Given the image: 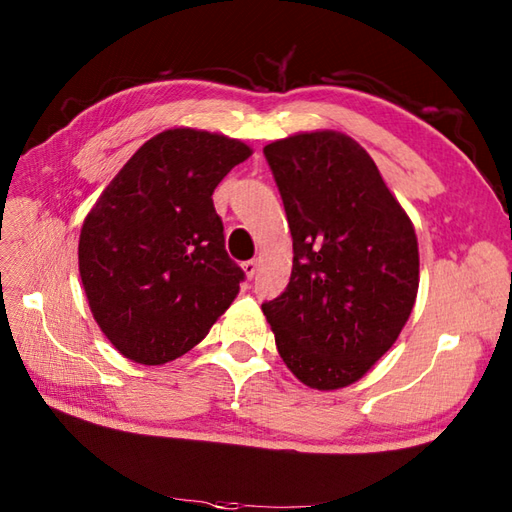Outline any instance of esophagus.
Masks as SVG:
<instances>
[{
    "label": "esophagus",
    "mask_w": 512,
    "mask_h": 512,
    "mask_svg": "<svg viewBox=\"0 0 512 512\" xmlns=\"http://www.w3.org/2000/svg\"><path fill=\"white\" fill-rule=\"evenodd\" d=\"M257 268H259L257 259H250V262H244V264H242V270H244V275H246L248 279H253V275L257 273Z\"/></svg>",
    "instance_id": "34e87169"
}]
</instances>
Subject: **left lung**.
<instances>
[{"instance_id": "obj_1", "label": "left lung", "mask_w": 512, "mask_h": 512, "mask_svg": "<svg viewBox=\"0 0 512 512\" xmlns=\"http://www.w3.org/2000/svg\"><path fill=\"white\" fill-rule=\"evenodd\" d=\"M264 154L292 233L286 292L262 306L303 385L356 383L405 328L418 295V237L372 156L334 129L275 140Z\"/></svg>"}]
</instances>
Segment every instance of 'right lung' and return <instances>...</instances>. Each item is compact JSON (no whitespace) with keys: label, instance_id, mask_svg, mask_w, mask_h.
Listing matches in <instances>:
<instances>
[{"label":"right lung","instance_id":"obj_1","mask_svg":"<svg viewBox=\"0 0 512 512\" xmlns=\"http://www.w3.org/2000/svg\"><path fill=\"white\" fill-rule=\"evenodd\" d=\"M250 154L224 134L165 129L125 162L85 215V297L107 341L129 361H176L237 297L244 273L224 250L211 195Z\"/></svg>","mask_w":512,"mask_h":512}]
</instances>
